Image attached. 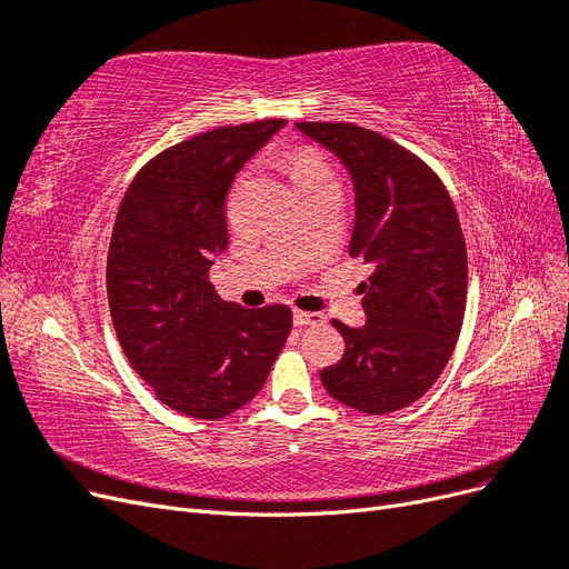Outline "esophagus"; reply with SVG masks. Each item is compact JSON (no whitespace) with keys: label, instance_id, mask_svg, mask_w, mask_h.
Masks as SVG:
<instances>
[{"label":"esophagus","instance_id":"1","mask_svg":"<svg viewBox=\"0 0 569 569\" xmlns=\"http://www.w3.org/2000/svg\"><path fill=\"white\" fill-rule=\"evenodd\" d=\"M325 316L322 313H308V311H295V325L297 327H308V325H322Z\"/></svg>","mask_w":569,"mask_h":569}]
</instances>
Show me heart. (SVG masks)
I'll return each mask as SVG.
<instances>
[{
	"label": "heart",
	"mask_w": 569,
	"mask_h": 569,
	"mask_svg": "<svg viewBox=\"0 0 569 569\" xmlns=\"http://www.w3.org/2000/svg\"><path fill=\"white\" fill-rule=\"evenodd\" d=\"M289 173H291V180H295V187L318 182V180H335L332 168L325 163L320 153L311 149H301L289 159Z\"/></svg>",
	"instance_id": "1"
}]
</instances>
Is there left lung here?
Returning a JSON list of instances; mask_svg holds the SVG:
<instances>
[{"label":"left lung","mask_w":569,"mask_h":569,"mask_svg":"<svg viewBox=\"0 0 569 569\" xmlns=\"http://www.w3.org/2000/svg\"><path fill=\"white\" fill-rule=\"evenodd\" d=\"M339 159L353 184L349 253L372 266L366 325H332L347 341L320 372L343 406L385 416L418 401L449 363L468 295V251L456 206L418 157L353 123H297Z\"/></svg>","instance_id":"obj_1"}]
</instances>
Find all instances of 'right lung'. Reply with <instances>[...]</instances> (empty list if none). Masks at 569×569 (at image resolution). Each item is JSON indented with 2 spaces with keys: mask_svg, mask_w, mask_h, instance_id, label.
<instances>
[{
  "mask_svg": "<svg viewBox=\"0 0 569 569\" xmlns=\"http://www.w3.org/2000/svg\"><path fill=\"white\" fill-rule=\"evenodd\" d=\"M282 118L218 128L151 159L120 201L107 261L120 347L157 399L226 418L266 385L291 332L287 306L222 301L209 270L228 247L226 194Z\"/></svg>",
  "mask_w": 569,
  "mask_h": 569,
  "instance_id": "add662e5",
  "label": "right lung"
}]
</instances>
